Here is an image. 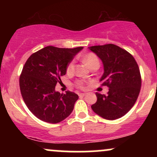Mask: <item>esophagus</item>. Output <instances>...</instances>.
Returning <instances> with one entry per match:
<instances>
[{
  "label": "esophagus",
  "instance_id": "1",
  "mask_svg": "<svg viewBox=\"0 0 157 157\" xmlns=\"http://www.w3.org/2000/svg\"><path fill=\"white\" fill-rule=\"evenodd\" d=\"M86 93H80V94H79V97H84V96H86Z\"/></svg>",
  "mask_w": 157,
  "mask_h": 157
}]
</instances>
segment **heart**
<instances>
[{"label": "heart", "mask_w": 157, "mask_h": 157, "mask_svg": "<svg viewBox=\"0 0 157 157\" xmlns=\"http://www.w3.org/2000/svg\"><path fill=\"white\" fill-rule=\"evenodd\" d=\"M83 61L87 65L89 68L94 66V65H99V66H100V61H99L98 57L93 53L87 54V55L83 57ZM74 70H75V63H74V61H71V62H70L67 66L66 71H67L68 73H72ZM77 86H78V87L82 88V82H78L77 83Z\"/></svg>", "instance_id": "1"}]
</instances>
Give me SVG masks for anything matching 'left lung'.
<instances>
[{"instance_id":"1","label":"left lung","mask_w":157,"mask_h":157,"mask_svg":"<svg viewBox=\"0 0 157 157\" xmlns=\"http://www.w3.org/2000/svg\"><path fill=\"white\" fill-rule=\"evenodd\" d=\"M100 59L104 72L100 82L109 86L107 95L96 93L94 112L105 120L122 117L136 102L141 88V76L136 60L130 53L113 44L90 46Z\"/></svg>"}]
</instances>
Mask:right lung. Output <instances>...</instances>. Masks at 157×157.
Listing matches in <instances>:
<instances>
[{"label": "right lung", "instance_id": "1", "mask_svg": "<svg viewBox=\"0 0 157 157\" xmlns=\"http://www.w3.org/2000/svg\"><path fill=\"white\" fill-rule=\"evenodd\" d=\"M83 47L46 46L29 57L20 77V89L28 109L42 121L58 123L72 112L78 95L55 90L67 66Z\"/></svg>", "mask_w": 157, "mask_h": 157}]
</instances>
